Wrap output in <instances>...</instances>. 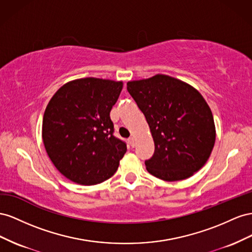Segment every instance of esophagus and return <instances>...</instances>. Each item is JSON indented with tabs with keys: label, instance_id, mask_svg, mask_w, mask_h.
Instances as JSON below:
<instances>
[{
	"label": "esophagus",
	"instance_id": "1",
	"mask_svg": "<svg viewBox=\"0 0 252 252\" xmlns=\"http://www.w3.org/2000/svg\"><path fill=\"white\" fill-rule=\"evenodd\" d=\"M128 143H130V146H131L132 148H135L136 143H135V139H134L133 137H131L130 139H128Z\"/></svg>",
	"mask_w": 252,
	"mask_h": 252
}]
</instances>
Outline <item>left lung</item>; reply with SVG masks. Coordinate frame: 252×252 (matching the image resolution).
Segmentation results:
<instances>
[{
    "mask_svg": "<svg viewBox=\"0 0 252 252\" xmlns=\"http://www.w3.org/2000/svg\"><path fill=\"white\" fill-rule=\"evenodd\" d=\"M128 94L145 115L155 151L145 161L149 173L167 182L188 178L209 158L215 126L203 96L166 75L126 83Z\"/></svg>",
    "mask_w": 252,
    "mask_h": 252,
    "instance_id": "1",
    "label": "left lung"
}]
</instances>
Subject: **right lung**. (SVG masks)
Instances as JSON below:
<instances>
[{
    "mask_svg": "<svg viewBox=\"0 0 252 252\" xmlns=\"http://www.w3.org/2000/svg\"><path fill=\"white\" fill-rule=\"evenodd\" d=\"M122 82L83 78L64 84L46 107L42 138L55 167L69 181L92 186L109 179L126 152L110 117Z\"/></svg>",
    "mask_w": 252,
    "mask_h": 252,
    "instance_id": "1",
    "label": "right lung"
}]
</instances>
